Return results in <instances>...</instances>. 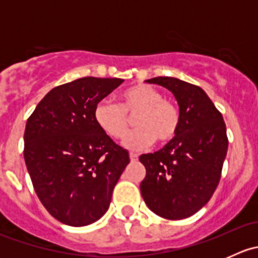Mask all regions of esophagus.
<instances>
[{"label": "esophagus", "mask_w": 258, "mask_h": 258, "mask_svg": "<svg viewBox=\"0 0 258 258\" xmlns=\"http://www.w3.org/2000/svg\"><path fill=\"white\" fill-rule=\"evenodd\" d=\"M137 158H139V156H137L136 153H134V152L130 153V160H131V161H137Z\"/></svg>", "instance_id": "34e87169"}]
</instances>
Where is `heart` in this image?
Returning <instances> with one entry per match:
<instances>
[{"label": "heart", "mask_w": 258, "mask_h": 258, "mask_svg": "<svg viewBox=\"0 0 258 258\" xmlns=\"http://www.w3.org/2000/svg\"><path fill=\"white\" fill-rule=\"evenodd\" d=\"M122 102L103 98L93 111L96 123L112 139H122L128 131L131 118L139 126L130 132L123 145L130 150H139L158 140L161 144L172 141L179 128V112L171 101L165 100L162 93L148 85H137L124 91Z\"/></svg>", "instance_id": "1"}]
</instances>
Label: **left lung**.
Instances as JSON below:
<instances>
[{"instance_id":"left-lung-1","label":"left lung","mask_w":258,"mask_h":258,"mask_svg":"<svg viewBox=\"0 0 258 258\" xmlns=\"http://www.w3.org/2000/svg\"><path fill=\"white\" fill-rule=\"evenodd\" d=\"M173 93L179 128L157 152L140 156L146 177L140 184L147 207L167 220H182L200 211L217 188L227 155L226 124L220 111L199 86L175 77H155Z\"/></svg>"}]
</instances>
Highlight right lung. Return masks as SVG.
<instances>
[{"instance_id": "obj_1", "label": "right lung", "mask_w": 258, "mask_h": 258, "mask_svg": "<svg viewBox=\"0 0 258 258\" xmlns=\"http://www.w3.org/2000/svg\"><path fill=\"white\" fill-rule=\"evenodd\" d=\"M122 79L83 77L57 86L27 119L25 157L33 188L45 209L64 225L100 220L130 163L127 150L96 123L93 111Z\"/></svg>"}]
</instances>
